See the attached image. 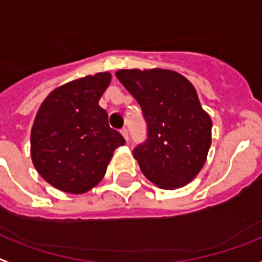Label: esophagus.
<instances>
[{"instance_id": "34e87169", "label": "esophagus", "mask_w": 262, "mask_h": 262, "mask_svg": "<svg viewBox=\"0 0 262 262\" xmlns=\"http://www.w3.org/2000/svg\"><path fill=\"white\" fill-rule=\"evenodd\" d=\"M120 133H121V135L124 137L125 141H128V131H127V128H121Z\"/></svg>"}]
</instances>
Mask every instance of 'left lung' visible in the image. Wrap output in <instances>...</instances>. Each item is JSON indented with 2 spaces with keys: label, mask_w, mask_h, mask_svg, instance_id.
Returning a JSON list of instances; mask_svg holds the SVG:
<instances>
[{
  "label": "left lung",
  "mask_w": 262,
  "mask_h": 262,
  "mask_svg": "<svg viewBox=\"0 0 262 262\" xmlns=\"http://www.w3.org/2000/svg\"><path fill=\"white\" fill-rule=\"evenodd\" d=\"M116 78L141 105L147 139L134 149L142 173L161 188H179L202 169L212 120L191 83L175 71L120 70Z\"/></svg>",
  "instance_id": "obj_1"
}]
</instances>
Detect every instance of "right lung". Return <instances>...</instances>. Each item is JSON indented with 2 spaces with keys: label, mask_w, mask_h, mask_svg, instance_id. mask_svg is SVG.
<instances>
[{
  "label": "right lung",
  "mask_w": 262,
  "mask_h": 262,
  "mask_svg": "<svg viewBox=\"0 0 262 262\" xmlns=\"http://www.w3.org/2000/svg\"><path fill=\"white\" fill-rule=\"evenodd\" d=\"M99 72L57 87L46 97L31 129V159L53 187L83 194L97 186L113 151L125 141L109 127L108 113L98 105L111 83Z\"/></svg>",
  "instance_id": "1"
}]
</instances>
